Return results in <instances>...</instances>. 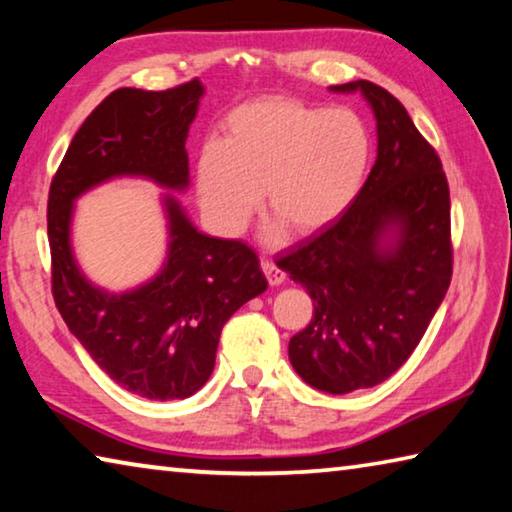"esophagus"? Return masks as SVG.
<instances>
[{
  "instance_id": "1",
  "label": "esophagus",
  "mask_w": 512,
  "mask_h": 512,
  "mask_svg": "<svg viewBox=\"0 0 512 512\" xmlns=\"http://www.w3.org/2000/svg\"><path fill=\"white\" fill-rule=\"evenodd\" d=\"M262 271H264L266 280H268V284H271V287H277V284H282L284 277H287V275H284V271H280V268L273 264V259H268V257L262 259Z\"/></svg>"
}]
</instances>
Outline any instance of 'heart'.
<instances>
[{
    "mask_svg": "<svg viewBox=\"0 0 512 512\" xmlns=\"http://www.w3.org/2000/svg\"><path fill=\"white\" fill-rule=\"evenodd\" d=\"M370 133L348 108H316L289 97L241 103L196 162V194L219 235L244 230L264 189L266 207L296 235H316L359 196L370 164Z\"/></svg>",
    "mask_w": 512,
    "mask_h": 512,
    "instance_id": "b5f03b06",
    "label": "heart"
}]
</instances>
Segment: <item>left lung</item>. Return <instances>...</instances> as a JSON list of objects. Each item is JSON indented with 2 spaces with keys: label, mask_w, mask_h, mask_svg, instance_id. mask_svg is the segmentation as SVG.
<instances>
[{
  "label": "left lung",
  "mask_w": 512,
  "mask_h": 512,
  "mask_svg": "<svg viewBox=\"0 0 512 512\" xmlns=\"http://www.w3.org/2000/svg\"><path fill=\"white\" fill-rule=\"evenodd\" d=\"M361 92L377 121V160L359 196L329 228L277 259L314 300L289 341L293 370L345 395L388 379L418 348L452 282L449 187L443 164L391 92Z\"/></svg>",
  "instance_id": "left-lung-1"
}]
</instances>
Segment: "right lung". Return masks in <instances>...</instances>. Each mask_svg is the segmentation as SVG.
<instances>
[{
    "mask_svg": "<svg viewBox=\"0 0 512 512\" xmlns=\"http://www.w3.org/2000/svg\"><path fill=\"white\" fill-rule=\"evenodd\" d=\"M205 94L194 79L149 92L121 88L83 121L51 180L47 235L56 307L94 363L146 400H185L210 379L223 325L268 282L244 241L210 237L171 192L189 187L187 135ZM115 177H144L163 195L168 255L151 281L108 292L75 262V201Z\"/></svg>",
    "mask_w": 512,
    "mask_h": 512,
    "instance_id": "obj_1",
    "label": "right lung"
}]
</instances>
